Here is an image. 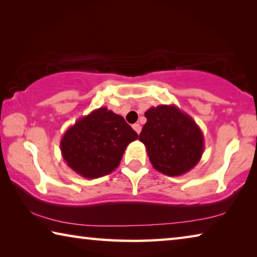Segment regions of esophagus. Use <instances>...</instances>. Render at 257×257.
I'll list each match as a JSON object with an SVG mask.
<instances>
[{"label": "esophagus", "instance_id": "esophagus-1", "mask_svg": "<svg viewBox=\"0 0 257 257\" xmlns=\"http://www.w3.org/2000/svg\"><path fill=\"white\" fill-rule=\"evenodd\" d=\"M133 128H134L135 132H136L138 135L141 134V132H142V127H141V124H139V123H135V124H133Z\"/></svg>", "mask_w": 257, "mask_h": 257}]
</instances>
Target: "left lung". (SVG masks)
<instances>
[{
    "mask_svg": "<svg viewBox=\"0 0 257 257\" xmlns=\"http://www.w3.org/2000/svg\"><path fill=\"white\" fill-rule=\"evenodd\" d=\"M146 123L139 134L155 170L170 177L190 171L204 151L201 128L175 104L150 107Z\"/></svg>",
    "mask_w": 257,
    "mask_h": 257,
    "instance_id": "obj_1",
    "label": "left lung"
}]
</instances>
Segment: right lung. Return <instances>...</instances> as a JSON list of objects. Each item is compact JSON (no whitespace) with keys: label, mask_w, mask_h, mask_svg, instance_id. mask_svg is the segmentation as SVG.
<instances>
[{"label":"right lung","mask_w":257,"mask_h":257,"mask_svg":"<svg viewBox=\"0 0 257 257\" xmlns=\"http://www.w3.org/2000/svg\"><path fill=\"white\" fill-rule=\"evenodd\" d=\"M137 138L122 116L104 106L68 128L60 150L71 170L86 179H96L119 167L127 146Z\"/></svg>","instance_id":"add662e5"}]
</instances>
